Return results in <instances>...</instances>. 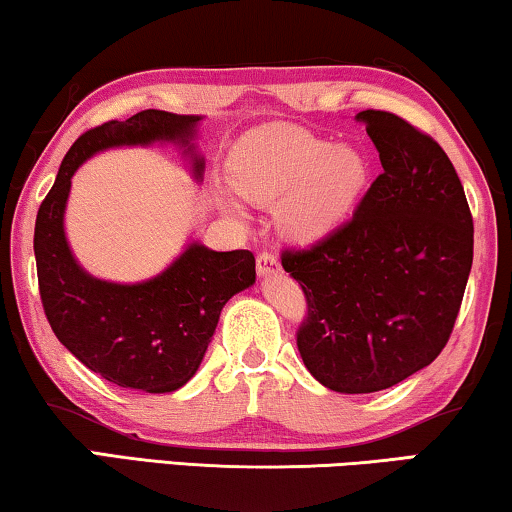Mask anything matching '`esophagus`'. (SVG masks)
I'll return each instance as SVG.
<instances>
[{"instance_id":"34e87169","label":"esophagus","mask_w":512,"mask_h":512,"mask_svg":"<svg viewBox=\"0 0 512 512\" xmlns=\"http://www.w3.org/2000/svg\"><path fill=\"white\" fill-rule=\"evenodd\" d=\"M278 271H280V264H278L276 255L259 253V257H257V273H259V276L266 278V276H273V273H278Z\"/></svg>"}]
</instances>
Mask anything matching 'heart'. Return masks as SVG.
<instances>
[{
	"label": "heart",
	"instance_id": "b5f03b06",
	"mask_svg": "<svg viewBox=\"0 0 512 512\" xmlns=\"http://www.w3.org/2000/svg\"><path fill=\"white\" fill-rule=\"evenodd\" d=\"M227 172L243 200L278 204V225L296 243H315L349 218L370 183V160L354 144H333L292 124L255 128L234 144ZM216 202L227 216L246 220L230 190Z\"/></svg>",
	"mask_w": 512,
	"mask_h": 512
}]
</instances>
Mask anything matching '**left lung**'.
I'll list each match as a JSON object with an SVG mask.
<instances>
[{"label":"left lung","instance_id":"1","mask_svg":"<svg viewBox=\"0 0 512 512\" xmlns=\"http://www.w3.org/2000/svg\"><path fill=\"white\" fill-rule=\"evenodd\" d=\"M384 172L354 218L282 266L308 299L296 345L335 393H375L430 365L451 338L474 262V220L451 158L391 112L363 110Z\"/></svg>","mask_w":512,"mask_h":512}]
</instances>
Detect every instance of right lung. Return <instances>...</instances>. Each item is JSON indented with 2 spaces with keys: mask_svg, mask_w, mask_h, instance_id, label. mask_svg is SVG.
Instances as JSON below:
<instances>
[{
  "mask_svg": "<svg viewBox=\"0 0 512 512\" xmlns=\"http://www.w3.org/2000/svg\"><path fill=\"white\" fill-rule=\"evenodd\" d=\"M200 114L142 110L126 121L91 128L61 160L55 186L36 216L34 255L45 317L68 352L121 388L172 393L200 368L220 310L255 285L248 250L220 253L200 241L154 278L112 282L91 276L68 246L64 216L71 179L82 163L108 149L177 144L200 183L204 158L195 147Z\"/></svg>",
  "mask_w": 512,
  "mask_h": 512,
  "instance_id": "right-lung-1",
  "label": "right lung"
}]
</instances>
